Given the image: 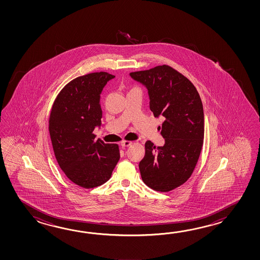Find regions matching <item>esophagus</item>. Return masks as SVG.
<instances>
[{"mask_svg":"<svg viewBox=\"0 0 260 260\" xmlns=\"http://www.w3.org/2000/svg\"><path fill=\"white\" fill-rule=\"evenodd\" d=\"M132 141H127V140H124V141H122V143H121V146H122V148H127L129 146H131L132 145Z\"/></svg>","mask_w":260,"mask_h":260,"instance_id":"1","label":"esophagus"}]
</instances>
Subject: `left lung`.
I'll list each match as a JSON object with an SVG mask.
<instances>
[{
    "label": "left lung",
    "instance_id": "left-lung-1",
    "mask_svg": "<svg viewBox=\"0 0 260 260\" xmlns=\"http://www.w3.org/2000/svg\"><path fill=\"white\" fill-rule=\"evenodd\" d=\"M148 89L149 108L162 116L160 134L166 143L156 147L148 140L139 162L143 182L167 192L181 186L193 173L205 136L204 108L197 89L180 72L167 65L131 72Z\"/></svg>",
    "mask_w": 260,
    "mask_h": 260
}]
</instances>
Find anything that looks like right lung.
<instances>
[{
  "label": "right lung",
  "mask_w": 260,
  "mask_h": 260,
  "mask_svg": "<svg viewBox=\"0 0 260 260\" xmlns=\"http://www.w3.org/2000/svg\"><path fill=\"white\" fill-rule=\"evenodd\" d=\"M115 77L108 72L75 78L57 94L49 117V133L55 159L67 177L84 188L99 187L111 177L120 159L117 144L95 140L101 125L100 94Z\"/></svg>",
  "instance_id": "add662e5"
}]
</instances>
